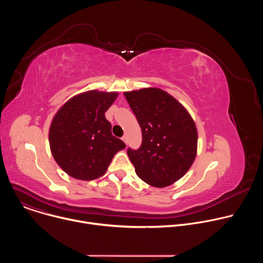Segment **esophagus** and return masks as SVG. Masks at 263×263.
Segmentation results:
<instances>
[{"mask_svg":"<svg viewBox=\"0 0 263 263\" xmlns=\"http://www.w3.org/2000/svg\"><path fill=\"white\" fill-rule=\"evenodd\" d=\"M122 139H123V141H124L126 144L128 143V140H127V136H126V135H124V136L122 137Z\"/></svg>","mask_w":263,"mask_h":263,"instance_id":"obj_1","label":"esophagus"}]
</instances>
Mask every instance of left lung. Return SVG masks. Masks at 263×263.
Here are the masks:
<instances>
[{
  "label": "left lung",
  "instance_id": "1",
  "mask_svg": "<svg viewBox=\"0 0 263 263\" xmlns=\"http://www.w3.org/2000/svg\"><path fill=\"white\" fill-rule=\"evenodd\" d=\"M124 95L142 132L140 147L127 151L137 176L159 189L172 185L196 159L195 121L181 103L160 88H141Z\"/></svg>",
  "mask_w": 263,
  "mask_h": 263
}]
</instances>
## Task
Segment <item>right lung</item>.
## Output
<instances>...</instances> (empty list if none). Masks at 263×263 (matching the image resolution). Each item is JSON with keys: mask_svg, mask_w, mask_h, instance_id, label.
I'll return each mask as SVG.
<instances>
[{"mask_svg": "<svg viewBox=\"0 0 263 263\" xmlns=\"http://www.w3.org/2000/svg\"><path fill=\"white\" fill-rule=\"evenodd\" d=\"M118 96L116 91H85L70 98L56 112L49 142L55 161L68 176L84 181L98 179L126 147L112 135L111 124L105 118Z\"/></svg>", "mask_w": 263, "mask_h": 263, "instance_id": "add662e5", "label": "right lung"}]
</instances>
